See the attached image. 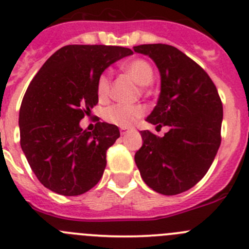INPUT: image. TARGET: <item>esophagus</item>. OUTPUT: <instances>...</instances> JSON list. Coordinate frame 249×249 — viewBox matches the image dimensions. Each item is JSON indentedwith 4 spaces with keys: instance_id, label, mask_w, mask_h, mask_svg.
Returning <instances> with one entry per match:
<instances>
[{
    "instance_id": "34e87169",
    "label": "esophagus",
    "mask_w": 249,
    "mask_h": 249,
    "mask_svg": "<svg viewBox=\"0 0 249 249\" xmlns=\"http://www.w3.org/2000/svg\"><path fill=\"white\" fill-rule=\"evenodd\" d=\"M129 131L130 129H126V127H122V129H120V134L122 135H126Z\"/></svg>"
}]
</instances>
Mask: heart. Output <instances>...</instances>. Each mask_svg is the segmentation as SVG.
Here are the masks:
<instances>
[{
    "instance_id": "1",
    "label": "heart",
    "mask_w": 249,
    "mask_h": 249,
    "mask_svg": "<svg viewBox=\"0 0 249 249\" xmlns=\"http://www.w3.org/2000/svg\"><path fill=\"white\" fill-rule=\"evenodd\" d=\"M125 73L136 84L141 86H147L153 80L154 71L151 63L143 58H136L123 67ZM112 88V76L108 71L101 74L97 80V95L100 100H107ZM144 114V109L137 105H122L115 103L109 106L103 112V118L110 124L120 127H130L139 122Z\"/></svg>"
}]
</instances>
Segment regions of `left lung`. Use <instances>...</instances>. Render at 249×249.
Instances as JSON below:
<instances>
[{"label":"left lung","mask_w":249,"mask_h":249,"mask_svg":"<svg viewBox=\"0 0 249 249\" xmlns=\"http://www.w3.org/2000/svg\"><path fill=\"white\" fill-rule=\"evenodd\" d=\"M154 60L160 73V95L147 122L168 126L163 137L141 131L135 154L141 178L152 190L173 196L194 187L211 168L221 142L223 103L202 67L174 46H135Z\"/></svg>","instance_id":"1"}]
</instances>
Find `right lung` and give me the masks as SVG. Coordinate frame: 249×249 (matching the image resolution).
Here are the masks:
<instances>
[{
    "label": "right lung",
    "mask_w": 249,
    "mask_h": 249,
    "mask_svg": "<svg viewBox=\"0 0 249 249\" xmlns=\"http://www.w3.org/2000/svg\"><path fill=\"white\" fill-rule=\"evenodd\" d=\"M130 48L68 45L45 62L31 80L19 110L20 146L41 183L63 196H79L97 185L118 126L97 123L91 131L80 120L98 103L97 80Z\"/></svg>",
    "instance_id": "1"
}]
</instances>
